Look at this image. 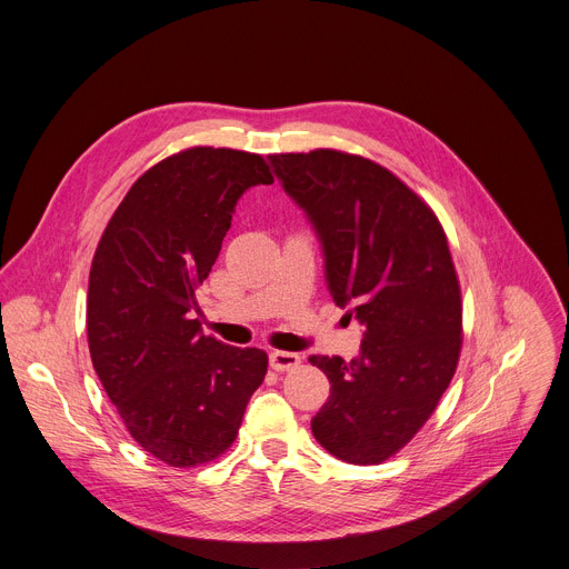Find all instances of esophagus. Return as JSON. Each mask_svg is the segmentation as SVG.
Masks as SVG:
<instances>
[{"label": "esophagus", "instance_id": "34e87169", "mask_svg": "<svg viewBox=\"0 0 569 569\" xmlns=\"http://www.w3.org/2000/svg\"><path fill=\"white\" fill-rule=\"evenodd\" d=\"M269 362L276 371H289V369H296L300 365V356L289 353V351H273L269 356Z\"/></svg>", "mask_w": 569, "mask_h": 569}]
</instances>
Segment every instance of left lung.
<instances>
[{
	"label": "left lung",
	"mask_w": 569,
	"mask_h": 569,
	"mask_svg": "<svg viewBox=\"0 0 569 569\" xmlns=\"http://www.w3.org/2000/svg\"><path fill=\"white\" fill-rule=\"evenodd\" d=\"M269 159L321 241L332 300L365 326L351 362L310 358L330 380L312 432L343 462L378 465L412 440L456 373L462 305L447 234L415 191L365 157Z\"/></svg>",
	"instance_id": "obj_1"
}]
</instances>
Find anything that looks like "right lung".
I'll list each match as a JSON object with an SVG mask.
<instances>
[{
  "mask_svg": "<svg viewBox=\"0 0 569 569\" xmlns=\"http://www.w3.org/2000/svg\"><path fill=\"white\" fill-rule=\"evenodd\" d=\"M257 184H273L259 154H172L127 191L93 257V369L129 435L170 467L221 456L267 376L264 351L207 337L193 319L196 287L221 252L239 198Z\"/></svg>",
  "mask_w": 569,
  "mask_h": 569,
  "instance_id": "obj_1",
  "label": "right lung"
}]
</instances>
